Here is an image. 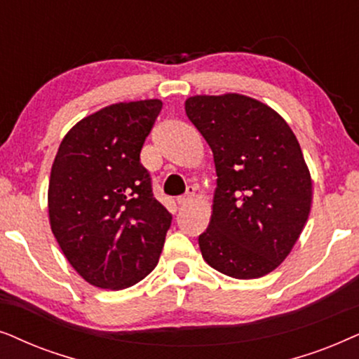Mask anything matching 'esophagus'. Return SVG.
I'll return each mask as SVG.
<instances>
[{"label": "esophagus", "mask_w": 359, "mask_h": 359, "mask_svg": "<svg viewBox=\"0 0 359 359\" xmlns=\"http://www.w3.org/2000/svg\"><path fill=\"white\" fill-rule=\"evenodd\" d=\"M194 197H195V189L189 187L187 195H184V197H179L175 200V202H177V205H179V207H184V205H187Z\"/></svg>", "instance_id": "esophagus-1"}]
</instances>
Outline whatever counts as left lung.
Wrapping results in <instances>:
<instances>
[{"mask_svg":"<svg viewBox=\"0 0 359 359\" xmlns=\"http://www.w3.org/2000/svg\"><path fill=\"white\" fill-rule=\"evenodd\" d=\"M185 113L213 152L217 189L198 246L208 266L257 279L280 266L312 207V177L276 109L241 93L195 95Z\"/></svg>","mask_w":359,"mask_h":359,"instance_id":"8db88e82","label":"left lung"}]
</instances>
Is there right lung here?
<instances>
[{"mask_svg": "<svg viewBox=\"0 0 359 359\" xmlns=\"http://www.w3.org/2000/svg\"><path fill=\"white\" fill-rule=\"evenodd\" d=\"M161 108L157 98L104 107L72 126L55 154L50 229L95 287L128 289L159 262L170 215L152 197L140 154Z\"/></svg>", "mask_w": 359, "mask_h": 359, "instance_id": "right-lung-1", "label": "right lung"}]
</instances>
